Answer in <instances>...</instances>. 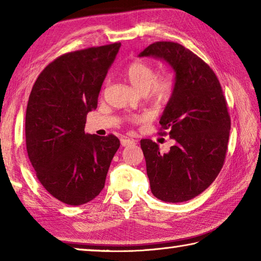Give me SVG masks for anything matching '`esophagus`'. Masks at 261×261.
Instances as JSON below:
<instances>
[{"label":"esophagus","instance_id":"1","mask_svg":"<svg viewBox=\"0 0 261 261\" xmlns=\"http://www.w3.org/2000/svg\"><path fill=\"white\" fill-rule=\"evenodd\" d=\"M121 145L123 147L131 146V145H136V140H132L130 138H123L121 139Z\"/></svg>","mask_w":261,"mask_h":261}]
</instances>
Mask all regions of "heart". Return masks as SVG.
<instances>
[{"label":"heart","instance_id":"1","mask_svg":"<svg viewBox=\"0 0 261 261\" xmlns=\"http://www.w3.org/2000/svg\"><path fill=\"white\" fill-rule=\"evenodd\" d=\"M125 74L131 85L140 93L148 91L153 98L159 101H166L173 94L175 78L173 73L163 72L155 77L152 65L146 62L135 61L126 68Z\"/></svg>","mask_w":261,"mask_h":261}]
</instances>
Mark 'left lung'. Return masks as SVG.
I'll return each mask as SVG.
<instances>
[{
	"instance_id": "left-lung-1",
	"label": "left lung",
	"mask_w": 261,
	"mask_h": 261,
	"mask_svg": "<svg viewBox=\"0 0 261 261\" xmlns=\"http://www.w3.org/2000/svg\"><path fill=\"white\" fill-rule=\"evenodd\" d=\"M138 57L163 61L175 72L174 92L160 117L174 146L161 153L151 139L140 140L151 191L166 202L188 201L214 182L226 158L230 116L222 88L213 70L177 42H154Z\"/></svg>"
}]
</instances>
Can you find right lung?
<instances>
[{
    "instance_id": "obj_1",
    "label": "right lung",
    "mask_w": 261,
    "mask_h": 261,
    "mask_svg": "<svg viewBox=\"0 0 261 261\" xmlns=\"http://www.w3.org/2000/svg\"><path fill=\"white\" fill-rule=\"evenodd\" d=\"M120 47L116 42L62 55L43 69L31 91L25 118L29 159L42 187L67 205L98 196L120 147L117 137L84 131Z\"/></svg>"
}]
</instances>
